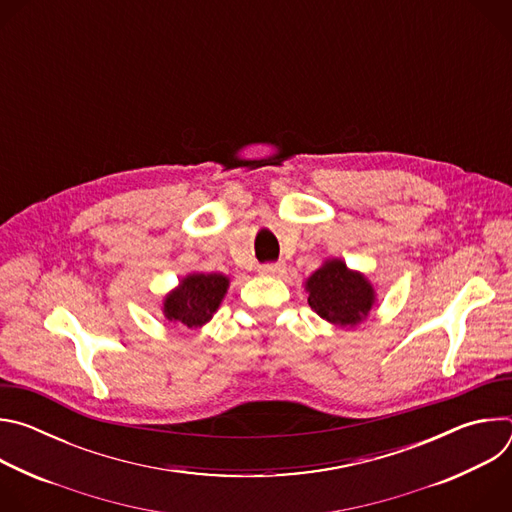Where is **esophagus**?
Returning <instances> with one entry per match:
<instances>
[{
  "instance_id": "34e87169",
  "label": "esophagus",
  "mask_w": 512,
  "mask_h": 512,
  "mask_svg": "<svg viewBox=\"0 0 512 512\" xmlns=\"http://www.w3.org/2000/svg\"><path fill=\"white\" fill-rule=\"evenodd\" d=\"M283 269H285L283 263H267V265L259 267V271L263 275H279V273H283Z\"/></svg>"
}]
</instances>
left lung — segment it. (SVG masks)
<instances>
[{
  "mask_svg": "<svg viewBox=\"0 0 512 512\" xmlns=\"http://www.w3.org/2000/svg\"><path fill=\"white\" fill-rule=\"evenodd\" d=\"M310 308L328 324L356 328L377 306V289L362 271L350 269L340 257L324 263L304 281Z\"/></svg>",
  "mask_w": 512,
  "mask_h": 512,
  "instance_id": "1",
  "label": "left lung"
}]
</instances>
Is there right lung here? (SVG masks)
<instances>
[{
    "label": "right lung",
    "mask_w": 512,
    "mask_h": 512,
    "mask_svg": "<svg viewBox=\"0 0 512 512\" xmlns=\"http://www.w3.org/2000/svg\"><path fill=\"white\" fill-rule=\"evenodd\" d=\"M231 277L225 273H188L162 300V314L174 326L202 328L221 308Z\"/></svg>",
    "instance_id": "add662e5"
}]
</instances>
